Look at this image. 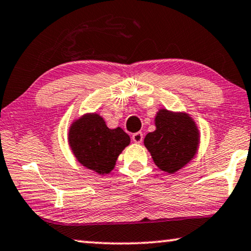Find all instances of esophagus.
Listing matches in <instances>:
<instances>
[{
  "mask_svg": "<svg viewBox=\"0 0 251 251\" xmlns=\"http://www.w3.org/2000/svg\"><path fill=\"white\" fill-rule=\"evenodd\" d=\"M132 140L134 141L135 143H141L143 141V134L141 132H137V133H134L132 135Z\"/></svg>",
  "mask_w": 251,
  "mask_h": 251,
  "instance_id": "obj_1",
  "label": "esophagus"
}]
</instances>
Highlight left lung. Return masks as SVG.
I'll list each match as a JSON object with an SVG mask.
<instances>
[{"mask_svg": "<svg viewBox=\"0 0 251 251\" xmlns=\"http://www.w3.org/2000/svg\"><path fill=\"white\" fill-rule=\"evenodd\" d=\"M156 129L144 137V146L161 171L174 174L196 157L200 132L195 119L185 111L161 108L154 117Z\"/></svg>", "mask_w": 251, "mask_h": 251, "instance_id": "8db88e82", "label": "left lung"}]
</instances>
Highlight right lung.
I'll return each instance as SVG.
<instances>
[{
	"label": "right lung",
	"mask_w": 251,
	"mask_h": 251,
	"mask_svg": "<svg viewBox=\"0 0 251 251\" xmlns=\"http://www.w3.org/2000/svg\"><path fill=\"white\" fill-rule=\"evenodd\" d=\"M130 137L123 128H109L97 112H87L69 126L68 144L76 160L99 175L109 174Z\"/></svg>",
	"instance_id": "right-lung-1"
}]
</instances>
